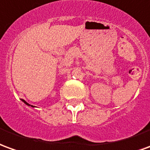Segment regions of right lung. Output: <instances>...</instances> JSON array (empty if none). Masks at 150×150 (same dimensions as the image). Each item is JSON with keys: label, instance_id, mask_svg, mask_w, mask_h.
<instances>
[{"label": "right lung", "instance_id": "obj_1", "mask_svg": "<svg viewBox=\"0 0 150 150\" xmlns=\"http://www.w3.org/2000/svg\"><path fill=\"white\" fill-rule=\"evenodd\" d=\"M22 102H23L24 103H26V105H27V106H30V107H34V106H32V105H30L29 103H26V101H25V100H23V99H22Z\"/></svg>", "mask_w": 150, "mask_h": 150}]
</instances>
